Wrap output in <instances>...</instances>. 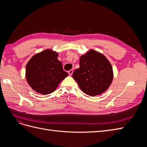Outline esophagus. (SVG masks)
<instances>
[{
  "label": "esophagus",
  "instance_id": "1",
  "mask_svg": "<svg viewBox=\"0 0 147 147\" xmlns=\"http://www.w3.org/2000/svg\"><path fill=\"white\" fill-rule=\"evenodd\" d=\"M68 73H69V75H72V74H73V70L72 69H71V70H69V72H68Z\"/></svg>",
  "mask_w": 147,
  "mask_h": 147
}]
</instances>
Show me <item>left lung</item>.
<instances>
[{
  "label": "left lung",
  "instance_id": "1",
  "mask_svg": "<svg viewBox=\"0 0 147 147\" xmlns=\"http://www.w3.org/2000/svg\"><path fill=\"white\" fill-rule=\"evenodd\" d=\"M72 77L84 93L95 96L105 91L112 83V66L103 55L91 50L80 57V67Z\"/></svg>",
  "mask_w": 147,
  "mask_h": 147
}]
</instances>
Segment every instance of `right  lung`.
<instances>
[{"label":"right lung","instance_id":"1","mask_svg":"<svg viewBox=\"0 0 147 147\" xmlns=\"http://www.w3.org/2000/svg\"><path fill=\"white\" fill-rule=\"evenodd\" d=\"M57 56L56 52L46 50L31 57L26 65V78L34 91L43 95L50 94L68 76Z\"/></svg>","mask_w":147,"mask_h":147}]
</instances>
